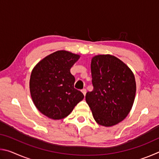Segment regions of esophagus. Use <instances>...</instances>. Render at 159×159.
I'll return each instance as SVG.
<instances>
[{"label":"esophagus","mask_w":159,"mask_h":159,"mask_svg":"<svg viewBox=\"0 0 159 159\" xmlns=\"http://www.w3.org/2000/svg\"><path fill=\"white\" fill-rule=\"evenodd\" d=\"M81 92L83 93V94L84 95H85V94H86V93H87V90H86L85 89H83V90H81Z\"/></svg>","instance_id":"esophagus-1"}]
</instances>
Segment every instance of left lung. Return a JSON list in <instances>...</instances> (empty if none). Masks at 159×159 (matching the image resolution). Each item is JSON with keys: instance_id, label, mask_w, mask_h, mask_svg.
Masks as SVG:
<instances>
[{"instance_id": "left-lung-1", "label": "left lung", "mask_w": 159, "mask_h": 159, "mask_svg": "<svg viewBox=\"0 0 159 159\" xmlns=\"http://www.w3.org/2000/svg\"><path fill=\"white\" fill-rule=\"evenodd\" d=\"M93 90L85 100L98 124L109 127L124 119L134 100L136 83L130 68L110 55L95 56L91 61Z\"/></svg>"}]
</instances>
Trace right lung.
I'll list each match as a JSON object with an SVG mask.
<instances>
[{"label":"right lung","mask_w":159,"mask_h":159,"mask_svg":"<svg viewBox=\"0 0 159 159\" xmlns=\"http://www.w3.org/2000/svg\"><path fill=\"white\" fill-rule=\"evenodd\" d=\"M79 55L59 50L45 57L32 70L29 87L36 108L52 119L66 117L84 98L74 88L75 78L70 69Z\"/></svg>","instance_id":"1"}]
</instances>
